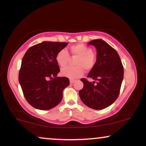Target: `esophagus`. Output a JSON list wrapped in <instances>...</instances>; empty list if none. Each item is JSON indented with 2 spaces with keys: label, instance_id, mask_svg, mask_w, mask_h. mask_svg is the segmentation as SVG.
<instances>
[{
  "label": "esophagus",
  "instance_id": "1",
  "mask_svg": "<svg viewBox=\"0 0 146 146\" xmlns=\"http://www.w3.org/2000/svg\"><path fill=\"white\" fill-rule=\"evenodd\" d=\"M75 82V80H70V83L71 84H73Z\"/></svg>",
  "mask_w": 146,
  "mask_h": 146
}]
</instances>
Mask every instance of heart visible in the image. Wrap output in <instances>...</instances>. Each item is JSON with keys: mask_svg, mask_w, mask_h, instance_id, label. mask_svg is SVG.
<instances>
[{"mask_svg": "<svg viewBox=\"0 0 146 146\" xmlns=\"http://www.w3.org/2000/svg\"><path fill=\"white\" fill-rule=\"evenodd\" d=\"M70 52L73 58H77L74 62L75 66L62 68L60 73L62 76L70 79L78 78L84 74V68L86 71H90L95 66L97 55L90 46L79 43L72 45ZM56 60L60 66L64 67L69 62L70 56L66 50L62 49L56 54Z\"/></svg>", "mask_w": 146, "mask_h": 146, "instance_id": "1", "label": "heart"}]
</instances>
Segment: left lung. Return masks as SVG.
Wrapping results in <instances>:
<instances>
[{"instance_id":"left-lung-1","label":"left lung","mask_w":146,"mask_h":146,"mask_svg":"<svg viewBox=\"0 0 146 146\" xmlns=\"http://www.w3.org/2000/svg\"><path fill=\"white\" fill-rule=\"evenodd\" d=\"M97 48V62L87 78H82L83 88L79 91L80 99L87 106L95 110L107 108L118 98L123 78V66L116 50L102 40L88 42ZM97 82L95 83V81Z\"/></svg>"}]
</instances>
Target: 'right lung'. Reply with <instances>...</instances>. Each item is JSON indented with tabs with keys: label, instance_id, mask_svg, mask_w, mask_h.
Listing matches in <instances>:
<instances>
[{
	"label": "right lung",
	"instance_id": "obj_1",
	"mask_svg": "<svg viewBox=\"0 0 146 146\" xmlns=\"http://www.w3.org/2000/svg\"><path fill=\"white\" fill-rule=\"evenodd\" d=\"M68 43L43 42L30 47L22 60L18 80L30 105L39 110L54 108L62 100L64 88L69 85L66 77H58L56 57Z\"/></svg>",
	"mask_w": 146,
	"mask_h": 146
}]
</instances>
